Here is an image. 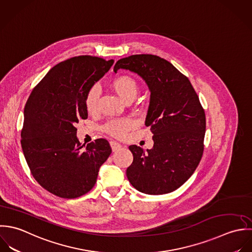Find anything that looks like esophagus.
<instances>
[{"mask_svg":"<svg viewBox=\"0 0 252 252\" xmlns=\"http://www.w3.org/2000/svg\"><path fill=\"white\" fill-rule=\"evenodd\" d=\"M110 145H111V148H112V151L113 152L118 151L122 148V145L120 143L116 142V141H111Z\"/></svg>","mask_w":252,"mask_h":252,"instance_id":"34e87169","label":"esophagus"}]
</instances>
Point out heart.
I'll return each mask as SVG.
<instances>
[{"mask_svg":"<svg viewBox=\"0 0 252 252\" xmlns=\"http://www.w3.org/2000/svg\"><path fill=\"white\" fill-rule=\"evenodd\" d=\"M110 88L125 101L133 100L139 92L137 81L128 75H119L115 77L109 84ZM99 89L92 87L85 99L87 111L90 114H94L97 111V104L99 99ZM133 126V123L129 119H117L108 122L104 130L115 137H123Z\"/></svg>","mask_w":252,"mask_h":252,"instance_id":"obj_1","label":"heart"}]
</instances>
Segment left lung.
<instances>
[{
    "mask_svg": "<svg viewBox=\"0 0 252 252\" xmlns=\"http://www.w3.org/2000/svg\"><path fill=\"white\" fill-rule=\"evenodd\" d=\"M129 70L147 84L150 104L145 120L154 146L128 148L133 161L126 169L139 192L162 195L182 186L194 173L203 152L205 115L189 79L170 62L153 54H135L117 61L114 72Z\"/></svg>",
    "mask_w": 252,
    "mask_h": 252,
    "instance_id": "obj_1",
    "label": "left lung"
}]
</instances>
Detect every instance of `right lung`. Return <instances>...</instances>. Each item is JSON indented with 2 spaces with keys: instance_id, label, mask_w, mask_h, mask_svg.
Segmentation results:
<instances>
[{
  "instance_id": "1",
  "label": "right lung",
  "mask_w": 252,
  "mask_h": 252,
  "mask_svg": "<svg viewBox=\"0 0 252 252\" xmlns=\"http://www.w3.org/2000/svg\"><path fill=\"white\" fill-rule=\"evenodd\" d=\"M113 63V59L90 55L60 62L26 102L21 130L24 157L37 182L57 197L75 199L90 192L112 152L103 138L82 145L76 125L88 118L89 90Z\"/></svg>"
}]
</instances>
